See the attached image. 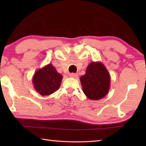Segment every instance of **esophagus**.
I'll list each match as a JSON object with an SVG mask.
<instances>
[{"label": "esophagus", "instance_id": "1", "mask_svg": "<svg viewBox=\"0 0 146 146\" xmlns=\"http://www.w3.org/2000/svg\"><path fill=\"white\" fill-rule=\"evenodd\" d=\"M70 76H71V77H72V78H76L78 76V74L72 73H70Z\"/></svg>", "mask_w": 146, "mask_h": 146}]
</instances>
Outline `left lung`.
Here are the masks:
<instances>
[{
    "instance_id": "1",
    "label": "left lung",
    "mask_w": 146,
    "mask_h": 146,
    "mask_svg": "<svg viewBox=\"0 0 146 146\" xmlns=\"http://www.w3.org/2000/svg\"><path fill=\"white\" fill-rule=\"evenodd\" d=\"M84 93L89 99L100 100L109 92L110 75L100 62H92L88 66L86 73L80 78Z\"/></svg>"
}]
</instances>
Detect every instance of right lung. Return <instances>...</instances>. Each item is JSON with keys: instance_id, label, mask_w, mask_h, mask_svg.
<instances>
[{"instance_id": "right-lung-1", "label": "right lung", "mask_w": 146, "mask_h": 146, "mask_svg": "<svg viewBox=\"0 0 146 146\" xmlns=\"http://www.w3.org/2000/svg\"><path fill=\"white\" fill-rule=\"evenodd\" d=\"M62 76L51 64L36 71L32 78L35 90L42 96L50 95L60 88Z\"/></svg>"}]
</instances>
